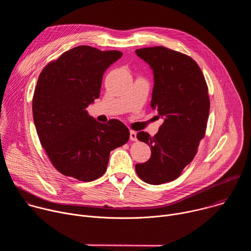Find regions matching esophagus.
<instances>
[{
	"instance_id": "esophagus-1",
	"label": "esophagus",
	"mask_w": 251,
	"mask_h": 251,
	"mask_svg": "<svg viewBox=\"0 0 251 251\" xmlns=\"http://www.w3.org/2000/svg\"><path fill=\"white\" fill-rule=\"evenodd\" d=\"M130 140L131 141H137V133L133 130L130 131Z\"/></svg>"
}]
</instances>
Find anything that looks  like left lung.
Returning a JSON list of instances; mask_svg holds the SVG:
<instances>
[{"mask_svg": "<svg viewBox=\"0 0 251 251\" xmlns=\"http://www.w3.org/2000/svg\"><path fill=\"white\" fill-rule=\"evenodd\" d=\"M136 53L154 71L151 106L165 120L154 136L137 134L152 155L135 170L142 181L161 185L180 176L198 152L209 114L208 87L199 64L185 53L165 47L139 49Z\"/></svg>", "mask_w": 251, "mask_h": 251, "instance_id": "8db88e82", "label": "left lung"}]
</instances>
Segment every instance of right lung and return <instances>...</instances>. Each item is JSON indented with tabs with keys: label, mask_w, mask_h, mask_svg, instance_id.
Listing matches in <instances>:
<instances>
[{
	"label": "right lung",
	"mask_w": 251,
	"mask_h": 251,
	"mask_svg": "<svg viewBox=\"0 0 251 251\" xmlns=\"http://www.w3.org/2000/svg\"><path fill=\"white\" fill-rule=\"evenodd\" d=\"M121 56L119 50L79 46L42 70L32 97L33 121L52 166L64 176L96 180L106 172L110 152L129 140L121 121L99 123L86 110L99 97L104 71Z\"/></svg>",
	"instance_id": "obj_1"
}]
</instances>
